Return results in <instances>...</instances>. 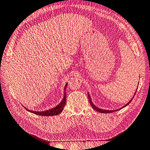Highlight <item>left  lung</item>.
<instances>
[{"mask_svg":"<svg viewBox=\"0 0 150 150\" xmlns=\"http://www.w3.org/2000/svg\"><path fill=\"white\" fill-rule=\"evenodd\" d=\"M136 93H137V91H136V92H135V93H134V95H135V94H136ZM134 96L133 97V98L131 99V100L129 101V103H127L125 106H124L123 107H122L121 108H120V109H119V110H115V111H110V110H102V109H100V108H97L96 106L95 105H94V104L92 103V101H91V97H90V96H89V94H88V98H89V103H90V104H91V106H92V108L94 109V110H96V111H98V112H102V113H110V112H114V111H118V110H121V109H122V108H125V106H126L127 105H128V104L131 102V101H132V99H133V98H134Z\"/></svg>","mask_w":150,"mask_h":150,"instance_id":"8db88e82","label":"left lung"}]
</instances>
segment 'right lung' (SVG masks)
<instances>
[{"instance_id": "1", "label": "right lung", "mask_w": 150, "mask_h": 150, "mask_svg": "<svg viewBox=\"0 0 150 150\" xmlns=\"http://www.w3.org/2000/svg\"><path fill=\"white\" fill-rule=\"evenodd\" d=\"M67 84H66L65 86V88H64V91L66 90V86ZM66 93L64 92V98H63L62 101L61 102V103L57 105L56 107L54 108L51 110H47V111H30L28 109L25 108V110L27 111H28L30 112H33L34 113L35 115H38L39 116H54V115H57L59 114H60V113L63 110V108L66 105Z\"/></svg>"}]
</instances>
